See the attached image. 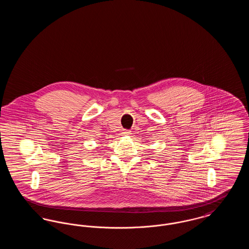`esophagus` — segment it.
<instances>
[{
    "label": "esophagus",
    "mask_w": 249,
    "mask_h": 249,
    "mask_svg": "<svg viewBox=\"0 0 249 249\" xmlns=\"http://www.w3.org/2000/svg\"><path fill=\"white\" fill-rule=\"evenodd\" d=\"M122 133H123L124 135H129V134H130V130H122Z\"/></svg>",
    "instance_id": "obj_1"
}]
</instances>
